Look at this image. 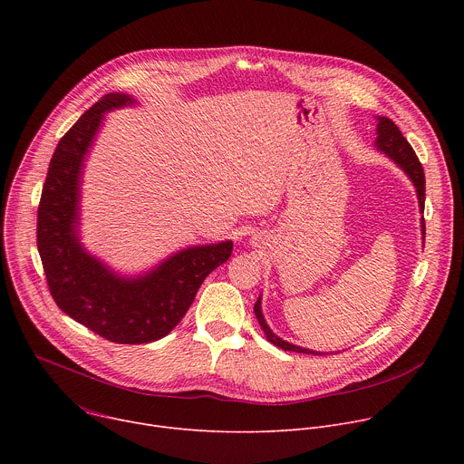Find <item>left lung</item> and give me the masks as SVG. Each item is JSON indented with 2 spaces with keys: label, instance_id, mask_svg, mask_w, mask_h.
<instances>
[{
  "label": "left lung",
  "instance_id": "left-lung-1",
  "mask_svg": "<svg viewBox=\"0 0 464 464\" xmlns=\"http://www.w3.org/2000/svg\"><path fill=\"white\" fill-rule=\"evenodd\" d=\"M376 141H374V147L376 150H380L382 154H385L396 167L402 169L404 174L411 179L415 190H417V198H419V208H420V213L424 209V198H426V178H424V170H422V165L417 158V154L413 152L411 145L408 143V140L402 136V131L399 130V126H396L391 119L387 117H382V115H376ZM420 231H422V237L426 235V224H424V218L420 222ZM255 315H256V321L262 328L264 336H266V340L270 343H274L276 347L283 349V351H292V353H303V354H324V353H317V351H312V349H304V347H299V345H294L290 342H285L283 338H279L274 330L268 326L266 319H264V314H262V295H258L255 306Z\"/></svg>",
  "mask_w": 464,
  "mask_h": 464
}]
</instances>
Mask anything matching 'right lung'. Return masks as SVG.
Masks as SVG:
<instances>
[{"label": "right lung", "mask_w": 464, "mask_h": 464, "mask_svg": "<svg viewBox=\"0 0 464 464\" xmlns=\"http://www.w3.org/2000/svg\"><path fill=\"white\" fill-rule=\"evenodd\" d=\"M108 93L65 134L51 158L38 206L36 242L58 308L95 334L124 345L158 342L181 321L204 279L233 251L231 240L183 247L154 268L122 276L81 240L82 176L106 113L134 106Z\"/></svg>", "instance_id": "1"}]
</instances>
